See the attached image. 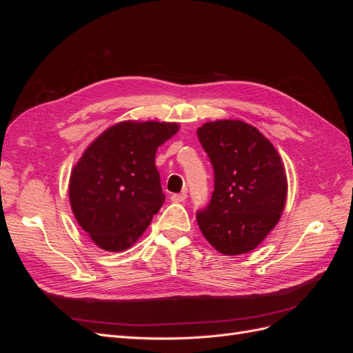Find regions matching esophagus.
Wrapping results in <instances>:
<instances>
[{
  "label": "esophagus",
  "instance_id": "1",
  "mask_svg": "<svg viewBox=\"0 0 353 353\" xmlns=\"http://www.w3.org/2000/svg\"><path fill=\"white\" fill-rule=\"evenodd\" d=\"M185 199H187L185 191H183V193H178V194L170 196V200H172L174 203H183V201H185Z\"/></svg>",
  "mask_w": 353,
  "mask_h": 353
}]
</instances>
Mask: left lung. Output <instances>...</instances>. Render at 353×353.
Masks as SVG:
<instances>
[{"label":"left lung","instance_id":"1","mask_svg":"<svg viewBox=\"0 0 353 353\" xmlns=\"http://www.w3.org/2000/svg\"><path fill=\"white\" fill-rule=\"evenodd\" d=\"M215 174L209 205L197 212L205 239L227 256L253 250L279 223L287 199L281 157L268 138L241 121L197 130Z\"/></svg>","mask_w":353,"mask_h":353}]
</instances>
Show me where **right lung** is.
Segmentation results:
<instances>
[{
	"label": "right lung",
	"instance_id": "1",
	"mask_svg": "<svg viewBox=\"0 0 353 353\" xmlns=\"http://www.w3.org/2000/svg\"><path fill=\"white\" fill-rule=\"evenodd\" d=\"M178 130V123L154 121L116 123L74 165L69 181L72 212L103 250L130 249L162 208L156 152Z\"/></svg>",
	"mask_w": 353,
	"mask_h": 353
}]
</instances>
